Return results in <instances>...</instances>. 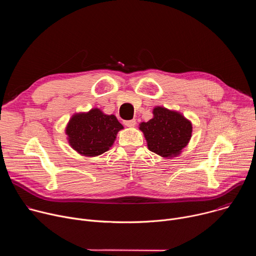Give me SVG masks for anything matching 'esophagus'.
Instances as JSON below:
<instances>
[{
    "label": "esophagus",
    "instance_id": "esophagus-1",
    "mask_svg": "<svg viewBox=\"0 0 256 256\" xmlns=\"http://www.w3.org/2000/svg\"><path fill=\"white\" fill-rule=\"evenodd\" d=\"M124 124L128 126V128H134L136 124V120H124Z\"/></svg>",
    "mask_w": 256,
    "mask_h": 256
}]
</instances>
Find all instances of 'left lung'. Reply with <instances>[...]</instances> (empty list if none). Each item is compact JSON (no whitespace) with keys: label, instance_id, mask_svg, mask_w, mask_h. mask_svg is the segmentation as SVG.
Segmentation results:
<instances>
[{"label":"left lung","instance_id":"left-lung-1","mask_svg":"<svg viewBox=\"0 0 256 256\" xmlns=\"http://www.w3.org/2000/svg\"><path fill=\"white\" fill-rule=\"evenodd\" d=\"M138 128L147 140L148 149L165 159L179 156L192 134L190 120L179 112L163 106H155L153 118L140 122Z\"/></svg>","mask_w":256,"mask_h":256}]
</instances>
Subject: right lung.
Masks as SVG:
<instances>
[{"label": "right lung", "mask_w": 256, "mask_h": 256, "mask_svg": "<svg viewBox=\"0 0 256 256\" xmlns=\"http://www.w3.org/2000/svg\"><path fill=\"white\" fill-rule=\"evenodd\" d=\"M124 126L114 114H105L94 107L76 112L66 124L64 132L70 148L85 157H97L110 149Z\"/></svg>", "instance_id": "obj_1"}]
</instances>
